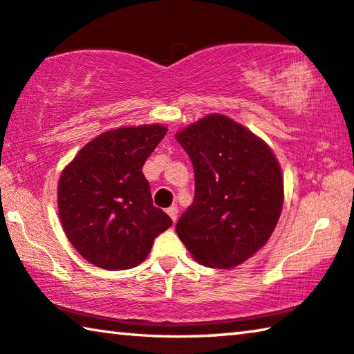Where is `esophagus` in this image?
<instances>
[{
	"instance_id": "esophagus-1",
	"label": "esophagus",
	"mask_w": 354,
	"mask_h": 354,
	"mask_svg": "<svg viewBox=\"0 0 354 354\" xmlns=\"http://www.w3.org/2000/svg\"><path fill=\"white\" fill-rule=\"evenodd\" d=\"M166 212H167L169 217L172 218V222H176L177 215H178V207H177V206H171V207L166 209Z\"/></svg>"
}]
</instances>
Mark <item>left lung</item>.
Here are the masks:
<instances>
[{
    "label": "left lung",
    "instance_id": "8db88e82",
    "mask_svg": "<svg viewBox=\"0 0 354 354\" xmlns=\"http://www.w3.org/2000/svg\"><path fill=\"white\" fill-rule=\"evenodd\" d=\"M194 171V199L177 222L193 259L233 268L263 248L283 209L279 162L266 143L239 122L207 115L177 132Z\"/></svg>",
    "mask_w": 354,
    "mask_h": 354
}]
</instances>
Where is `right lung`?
Returning a JSON list of instances; mask_svg holds the SVG:
<instances>
[{"label": "right lung", "mask_w": 354, "mask_h": 354, "mask_svg": "<svg viewBox=\"0 0 354 354\" xmlns=\"http://www.w3.org/2000/svg\"><path fill=\"white\" fill-rule=\"evenodd\" d=\"M161 124L106 131L81 148L62 171L59 215L73 248L99 268L129 270L172 225L153 206L142 167L166 136Z\"/></svg>", "instance_id": "obj_1"}]
</instances>
